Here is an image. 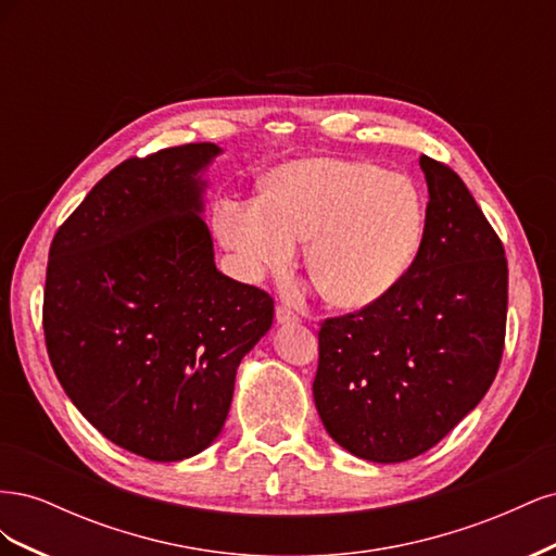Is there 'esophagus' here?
<instances>
[{
  "mask_svg": "<svg viewBox=\"0 0 556 556\" xmlns=\"http://www.w3.org/2000/svg\"><path fill=\"white\" fill-rule=\"evenodd\" d=\"M276 319H278V325H294V323H299V315L290 306H278Z\"/></svg>",
  "mask_w": 556,
  "mask_h": 556,
  "instance_id": "34e87169",
  "label": "esophagus"
}]
</instances>
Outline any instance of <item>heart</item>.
Listing matches in <instances>:
<instances>
[{"instance_id":"b5f03b06","label":"heart","mask_w":556,"mask_h":556,"mask_svg":"<svg viewBox=\"0 0 556 556\" xmlns=\"http://www.w3.org/2000/svg\"><path fill=\"white\" fill-rule=\"evenodd\" d=\"M215 229L248 278L285 268L306 245L308 274L336 306L362 308L408 274L425 241L417 185L371 162L313 157L282 164L264 201L227 199Z\"/></svg>"}]
</instances>
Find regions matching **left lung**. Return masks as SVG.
<instances>
[{"label":"left lung","instance_id":"obj_1","mask_svg":"<svg viewBox=\"0 0 556 556\" xmlns=\"http://www.w3.org/2000/svg\"><path fill=\"white\" fill-rule=\"evenodd\" d=\"M427 229L408 274L359 313L319 329L313 399L331 439L376 464L427 452L496 378L508 262L473 194L450 166L419 157Z\"/></svg>","mask_w":556,"mask_h":556}]
</instances>
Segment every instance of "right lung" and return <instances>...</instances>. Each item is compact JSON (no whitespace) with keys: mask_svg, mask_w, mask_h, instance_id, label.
I'll use <instances>...</instances> for the list:
<instances>
[{"mask_svg":"<svg viewBox=\"0 0 556 556\" xmlns=\"http://www.w3.org/2000/svg\"><path fill=\"white\" fill-rule=\"evenodd\" d=\"M188 143L99 180L48 252L43 333L66 396L109 441L180 462L220 435L237 368L274 323V299L217 271L204 172Z\"/></svg>","mask_w":556,"mask_h":556,"instance_id":"1","label":"right lung"}]
</instances>
